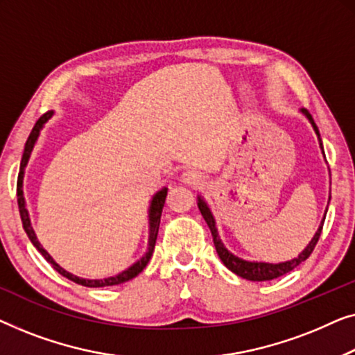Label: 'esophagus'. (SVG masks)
Segmentation results:
<instances>
[{
    "label": "esophagus",
    "instance_id": "34e87169",
    "mask_svg": "<svg viewBox=\"0 0 355 355\" xmlns=\"http://www.w3.org/2000/svg\"><path fill=\"white\" fill-rule=\"evenodd\" d=\"M180 180H182L184 184H188V187H199V184L204 183V177L201 175V172L198 171H184Z\"/></svg>",
    "mask_w": 355,
    "mask_h": 355
}]
</instances>
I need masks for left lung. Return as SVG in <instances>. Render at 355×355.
I'll return each mask as SVG.
<instances>
[{
  "label": "left lung",
  "instance_id": "left-lung-1",
  "mask_svg": "<svg viewBox=\"0 0 355 355\" xmlns=\"http://www.w3.org/2000/svg\"><path fill=\"white\" fill-rule=\"evenodd\" d=\"M301 112L307 117V121L311 122L313 132H315L317 138H318V144H320L323 157H325V151H323V143H322L320 133H318V128L315 125V122H313L311 114L307 112V109H301ZM329 199H331V194L328 196V202H329ZM198 207H199V211H201L209 230H211L212 238H214V246H216V251L218 254V257H220V261L223 262V266H225L228 270H232L234 275L241 277L244 279H249V282H268V279H275L278 277H283L284 273L294 270V268H296L299 263H302L304 261H306V259L312 254L313 248H315V244L318 243V238H320V233H322V228H323V222H325V217H327V212H328V207H327L325 216H323V220L320 222V225H318L315 234H313V238L311 239V241H309L306 249H304V251L299 254L297 257H294V259H291V261H286V262L270 263V262L244 261V259L234 256L233 252H230L228 249L225 248V244L222 243L220 234H218L216 217H214L211 207H209V204L204 201V198H201V196H198Z\"/></svg>",
  "mask_w": 355,
  "mask_h": 355
}]
</instances>
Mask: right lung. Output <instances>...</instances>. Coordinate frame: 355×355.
Listing matches in <instances>:
<instances>
[{
    "label": "right lung",
    "mask_w": 355,
    "mask_h": 355,
    "mask_svg": "<svg viewBox=\"0 0 355 355\" xmlns=\"http://www.w3.org/2000/svg\"><path fill=\"white\" fill-rule=\"evenodd\" d=\"M53 116H54V112L53 111H48L46 114H43V116L38 119L37 123H35V127L32 128V132H30V135H28L26 148H24L22 161H21V171H19V177H17V204H19V212H21V218H22V227H24V230H26V233H27V236H28L30 241H32L33 246L37 248V251L42 254V256L46 259L49 263H51L54 270L61 273L62 277L69 278V279H71V282L82 284V286H88V288L114 286V284L125 283V282H128V279H132V278L137 277L138 273H141L143 268L148 266L149 259H151V256H153L154 246H156V239H157L159 223H161L162 209H164V204H166V198H167V188L159 189V191L153 196L151 204H149V214H148V217H149L148 249H146V252L143 254V257L139 259V261L135 262L133 266H130L127 270L117 273V275L107 277V278H99V279L80 278L77 275H73V273H71V272L64 270V268L59 266V263L54 261L51 256H49L46 249H44L42 244H40L37 234H35V232H33L32 222H30V216H28V211H27V206H26V198H24V173H26V167H27V164H28L30 154H32L35 144H37V139L40 137V132H42V128L44 127V123H46Z\"/></svg>",
    "instance_id": "right-lung-1"
}]
</instances>
